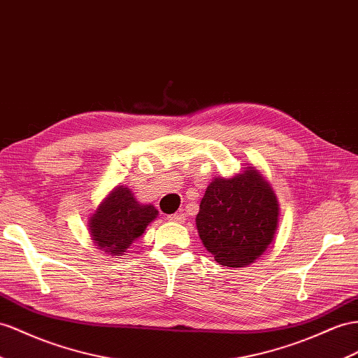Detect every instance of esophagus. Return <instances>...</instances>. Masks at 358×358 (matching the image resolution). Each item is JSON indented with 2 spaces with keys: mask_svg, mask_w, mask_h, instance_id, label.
I'll list each match as a JSON object with an SVG mask.
<instances>
[{
  "mask_svg": "<svg viewBox=\"0 0 358 358\" xmlns=\"http://www.w3.org/2000/svg\"><path fill=\"white\" fill-rule=\"evenodd\" d=\"M168 219L169 221H172V222H177V224H181V222H185V219H186V216L182 215V213H173V215H169L168 216Z\"/></svg>",
  "mask_w": 358,
  "mask_h": 358,
  "instance_id": "1",
  "label": "esophagus"
}]
</instances>
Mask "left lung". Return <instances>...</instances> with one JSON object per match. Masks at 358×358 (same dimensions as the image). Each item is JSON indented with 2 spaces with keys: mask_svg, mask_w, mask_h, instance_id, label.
Masks as SVG:
<instances>
[{
  "mask_svg": "<svg viewBox=\"0 0 358 358\" xmlns=\"http://www.w3.org/2000/svg\"><path fill=\"white\" fill-rule=\"evenodd\" d=\"M280 206L269 182L254 166L207 186L196 215L198 234L215 260L243 268L266 251L278 227Z\"/></svg>",
  "mask_w": 358,
  "mask_h": 358,
  "instance_id": "obj_1",
  "label": "left lung"
}]
</instances>
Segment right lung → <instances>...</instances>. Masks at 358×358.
<instances>
[{"mask_svg":"<svg viewBox=\"0 0 358 358\" xmlns=\"http://www.w3.org/2000/svg\"><path fill=\"white\" fill-rule=\"evenodd\" d=\"M157 215L152 204H139L130 189L116 186L89 219L92 241L106 254L121 255Z\"/></svg>","mask_w":358,"mask_h":358,"instance_id":"obj_1","label":"right lung"}]
</instances>
